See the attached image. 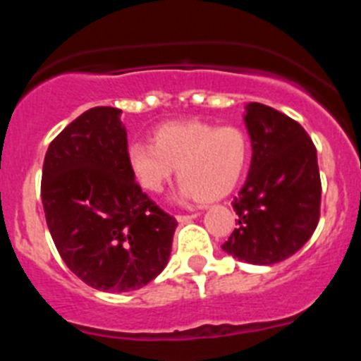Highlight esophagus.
I'll return each instance as SVG.
<instances>
[{"label":"esophagus","instance_id":"1","mask_svg":"<svg viewBox=\"0 0 361 361\" xmlns=\"http://www.w3.org/2000/svg\"><path fill=\"white\" fill-rule=\"evenodd\" d=\"M197 216V213H190V215H183V213H178V215H175V219L178 220V222H188V220H193Z\"/></svg>","mask_w":361,"mask_h":361}]
</instances>
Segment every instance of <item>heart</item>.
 Returning a JSON list of instances; mask_svg holds the SVG:
<instances>
[{"instance_id": "b5f03b06", "label": "heart", "mask_w": 361, "mask_h": 361, "mask_svg": "<svg viewBox=\"0 0 361 361\" xmlns=\"http://www.w3.org/2000/svg\"><path fill=\"white\" fill-rule=\"evenodd\" d=\"M250 159V141L237 126L184 121L153 132V145L135 142L128 149L133 175L146 191L159 193L177 170L180 193L213 202L235 190Z\"/></svg>"}]
</instances>
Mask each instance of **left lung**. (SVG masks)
Returning a JSON list of instances; mask_svg holds the SVG:
<instances>
[{
  "label": "left lung",
  "instance_id": "8db88e82",
  "mask_svg": "<svg viewBox=\"0 0 361 361\" xmlns=\"http://www.w3.org/2000/svg\"><path fill=\"white\" fill-rule=\"evenodd\" d=\"M253 145L247 180L233 200L238 228L222 250L242 262H282L311 238L320 220L317 148L295 119L260 103L247 104Z\"/></svg>",
  "mask_w": 361,
  "mask_h": 361
}]
</instances>
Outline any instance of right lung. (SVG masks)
<instances>
[{
    "label": "right lung",
    "instance_id": "obj_1",
    "mask_svg": "<svg viewBox=\"0 0 361 361\" xmlns=\"http://www.w3.org/2000/svg\"><path fill=\"white\" fill-rule=\"evenodd\" d=\"M119 116V108H90L50 142L41 199L68 269L92 288L123 293L164 269L177 220L133 178Z\"/></svg>",
    "mask_w": 361,
    "mask_h": 361
}]
</instances>
